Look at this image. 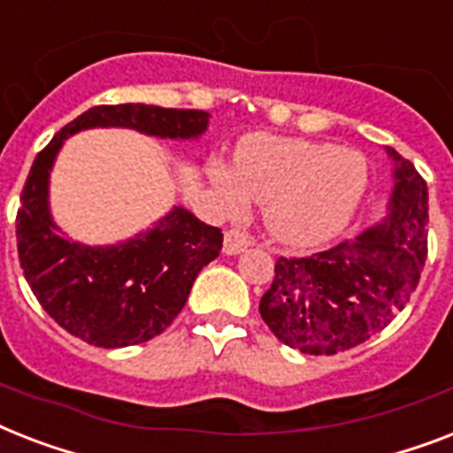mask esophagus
<instances>
[{
    "label": "esophagus",
    "mask_w": 453,
    "mask_h": 453,
    "mask_svg": "<svg viewBox=\"0 0 453 453\" xmlns=\"http://www.w3.org/2000/svg\"><path fill=\"white\" fill-rule=\"evenodd\" d=\"M251 246V239L246 237L244 233L239 230H226V237H223V253L227 256H237V253L246 251Z\"/></svg>",
    "instance_id": "1"
}]
</instances>
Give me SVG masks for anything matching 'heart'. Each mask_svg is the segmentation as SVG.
<instances>
[{
    "mask_svg": "<svg viewBox=\"0 0 453 453\" xmlns=\"http://www.w3.org/2000/svg\"><path fill=\"white\" fill-rule=\"evenodd\" d=\"M226 204H263L272 239L314 246L349 226L365 197L370 167L363 153L333 143L288 137H253L239 149L234 174L214 169Z\"/></svg>",
    "mask_w": 453,
    "mask_h": 453,
    "instance_id": "obj_1",
    "label": "heart"
}]
</instances>
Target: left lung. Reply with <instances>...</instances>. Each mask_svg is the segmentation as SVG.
<instances>
[{
  "label": "left lung",
  "instance_id": "1",
  "mask_svg": "<svg viewBox=\"0 0 453 453\" xmlns=\"http://www.w3.org/2000/svg\"><path fill=\"white\" fill-rule=\"evenodd\" d=\"M388 216L380 226L311 253L281 258L260 316L286 347L310 356L347 351L384 330L417 290L428 256V188L398 150Z\"/></svg>",
  "mask_w": 453,
  "mask_h": 453
}]
</instances>
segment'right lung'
<instances>
[{
	"label": "right lung",
	"instance_id": "1",
	"mask_svg": "<svg viewBox=\"0 0 453 453\" xmlns=\"http://www.w3.org/2000/svg\"><path fill=\"white\" fill-rule=\"evenodd\" d=\"M209 113L153 104H102L65 125L35 157L16 216L18 258L58 326L104 349L142 344L183 310L195 277L220 253L219 227L174 207L156 226L111 246L72 242L48 207V179L65 139L90 127H130L160 139H197Z\"/></svg>",
	"mask_w": 453,
	"mask_h": 453
}]
</instances>
